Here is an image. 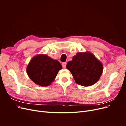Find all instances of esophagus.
I'll return each mask as SVG.
<instances>
[{
	"label": "esophagus",
	"instance_id": "obj_1",
	"mask_svg": "<svg viewBox=\"0 0 126 126\" xmlns=\"http://www.w3.org/2000/svg\"><path fill=\"white\" fill-rule=\"evenodd\" d=\"M66 64H67V63H62L63 67V68H65L66 67Z\"/></svg>",
	"mask_w": 126,
	"mask_h": 126
}]
</instances>
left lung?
I'll list each match as a JSON object with an SVG mask.
<instances>
[{
  "label": "left lung",
  "instance_id": "1",
  "mask_svg": "<svg viewBox=\"0 0 126 126\" xmlns=\"http://www.w3.org/2000/svg\"><path fill=\"white\" fill-rule=\"evenodd\" d=\"M67 69L73 76L76 83L82 86L95 84L103 71L102 63L89 51L79 52L67 63Z\"/></svg>",
  "mask_w": 126,
  "mask_h": 126
}]
</instances>
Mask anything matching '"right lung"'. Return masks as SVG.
Returning <instances> with one entry per match:
<instances>
[{
    "label": "right lung",
    "mask_w": 126,
    "mask_h": 126,
    "mask_svg": "<svg viewBox=\"0 0 126 126\" xmlns=\"http://www.w3.org/2000/svg\"><path fill=\"white\" fill-rule=\"evenodd\" d=\"M62 66L58 60L46 54H38L32 57L26 68L28 77L36 84L47 87L54 82Z\"/></svg>",
    "instance_id": "add662e5"
}]
</instances>
